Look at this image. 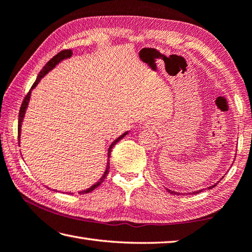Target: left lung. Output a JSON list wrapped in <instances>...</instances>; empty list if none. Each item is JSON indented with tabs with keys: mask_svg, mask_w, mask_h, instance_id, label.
Listing matches in <instances>:
<instances>
[{
	"mask_svg": "<svg viewBox=\"0 0 252 252\" xmlns=\"http://www.w3.org/2000/svg\"><path fill=\"white\" fill-rule=\"evenodd\" d=\"M224 177H221V179H223ZM218 182H220V181H218ZM218 185V184H214V185H212V186H210L208 189H212V188H214V187ZM202 190H204V189H202ZM202 190H198V191H193V192H190V193H188V194H195V193H200V192L202 191ZM167 191L169 192V193H171V194H176V195H179V194H182V193H180V192H176V191H172V190H170V189H167ZM184 194H186V193H184Z\"/></svg>",
	"mask_w": 252,
	"mask_h": 252,
	"instance_id": "1",
	"label": "left lung"
}]
</instances>
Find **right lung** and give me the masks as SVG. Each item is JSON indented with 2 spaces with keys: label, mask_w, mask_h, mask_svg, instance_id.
Returning a JSON list of instances; mask_svg holds the SVG:
<instances>
[{
  "label": "right lung",
  "mask_w": 252,
  "mask_h": 252,
  "mask_svg": "<svg viewBox=\"0 0 252 252\" xmlns=\"http://www.w3.org/2000/svg\"><path fill=\"white\" fill-rule=\"evenodd\" d=\"M72 54H73V52H72V50H63V51H61V52H59L58 54H56V56H54L50 61H49L46 65H44L43 67H42V70L39 72V74H38V76H37V80H36V82L33 83V85L32 86V90L29 91V93L27 94L26 95V97L24 98V100H23V103H22V106H21V110H19V115H18V142H21V131H22V122H23V120H24V117H25V112H26V109H27V107H28V102H29V99H31V94H32V91L33 90L34 87L37 86V84L40 82V80L41 78L46 75V74H48L49 72H50L52 68H54L56 67L59 63H60L61 61H63L64 59H68V58H71L72 57ZM127 133H129V131H126V132H125L123 133L122 135H120L119 137H118L117 140H115L113 141L112 143H111V145L109 146V149H108V158H107V166H106V170H105V172H103V175H102V177L101 178L98 180L95 185H93L91 188H88V189H86V190H83V191H80L78 192V193L80 194H83V193H88V192H91V191H93L94 189H96L98 186H100V184L101 182L105 180V178H106V176L108 175V172H109V158H110V154H111V150H112V147L115 146L118 142H119L121 139H123V137H125Z\"/></svg>",
  "instance_id": "add662e5"
}]
</instances>
